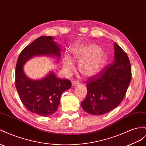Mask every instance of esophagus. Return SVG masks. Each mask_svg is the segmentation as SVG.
Masks as SVG:
<instances>
[{"label": "esophagus", "instance_id": "1", "mask_svg": "<svg viewBox=\"0 0 146 146\" xmlns=\"http://www.w3.org/2000/svg\"><path fill=\"white\" fill-rule=\"evenodd\" d=\"M78 84H79V83H78V82H77L76 80H74V81L72 82V86H76V85H78Z\"/></svg>", "mask_w": 146, "mask_h": 146}]
</instances>
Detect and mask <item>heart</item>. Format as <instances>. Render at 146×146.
<instances>
[{
  "label": "heart",
  "mask_w": 146,
  "mask_h": 146,
  "mask_svg": "<svg viewBox=\"0 0 146 146\" xmlns=\"http://www.w3.org/2000/svg\"><path fill=\"white\" fill-rule=\"evenodd\" d=\"M106 58V53L98 45L77 42L71 46L70 58L65 55L62 59V66L66 72L70 73L75 69L72 61L78 62V69L80 74L90 77L100 72Z\"/></svg>",
  "instance_id": "1"
}]
</instances>
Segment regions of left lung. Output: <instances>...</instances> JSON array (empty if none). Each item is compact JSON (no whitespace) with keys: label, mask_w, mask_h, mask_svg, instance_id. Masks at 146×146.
<instances>
[{"label":"left lung","mask_w":146,"mask_h":146,"mask_svg":"<svg viewBox=\"0 0 146 146\" xmlns=\"http://www.w3.org/2000/svg\"><path fill=\"white\" fill-rule=\"evenodd\" d=\"M114 50L112 63L86 81L87 94L81 106L92 115H104L116 108L123 100L131 82V68L127 53L115 42Z\"/></svg>","instance_id":"left-lung-1"}]
</instances>
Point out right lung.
<instances>
[{
  "label": "right lung",
  "instance_id": "1",
  "mask_svg": "<svg viewBox=\"0 0 146 146\" xmlns=\"http://www.w3.org/2000/svg\"><path fill=\"white\" fill-rule=\"evenodd\" d=\"M52 56L58 60L61 49L52 36H41L23 50L15 70V86L19 98L29 111L48 117L57 111L62 93L71 88L69 80L58 78L51 72L40 80H31L26 76L23 66L36 56Z\"/></svg>",
  "mask_w": 146,
  "mask_h": 146
}]
</instances>
